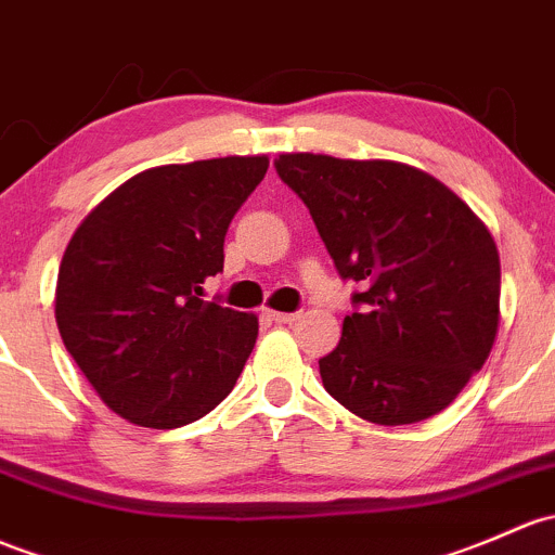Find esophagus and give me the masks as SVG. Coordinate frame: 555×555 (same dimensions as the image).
Returning <instances> with one entry per match:
<instances>
[{
  "label": "esophagus",
  "instance_id": "34e87169",
  "mask_svg": "<svg viewBox=\"0 0 555 555\" xmlns=\"http://www.w3.org/2000/svg\"><path fill=\"white\" fill-rule=\"evenodd\" d=\"M266 313H268V319L276 324H293L295 319L300 317V313H284V311H266Z\"/></svg>",
  "mask_w": 555,
  "mask_h": 555
}]
</instances>
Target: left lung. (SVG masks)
Wrapping results in <instances>:
<instances>
[{
    "label": "left lung",
    "instance_id": "8db88e82",
    "mask_svg": "<svg viewBox=\"0 0 555 555\" xmlns=\"http://www.w3.org/2000/svg\"><path fill=\"white\" fill-rule=\"evenodd\" d=\"M343 279L366 287L319 359L326 393L375 425L439 415L483 366L500 326V255L452 189L388 159L279 154Z\"/></svg>",
    "mask_w": 555,
    "mask_h": 555
}]
</instances>
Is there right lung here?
Listing matches in <instances>:
<instances>
[{"label": "right lung", "instance_id": "add662e5", "mask_svg": "<svg viewBox=\"0 0 555 555\" xmlns=\"http://www.w3.org/2000/svg\"><path fill=\"white\" fill-rule=\"evenodd\" d=\"M268 156L162 165L132 175L74 231L55 287V322L103 404L143 428L212 412L242 375L258 317L202 300L223 271L236 209Z\"/></svg>", "mask_w": 555, "mask_h": 555}]
</instances>
